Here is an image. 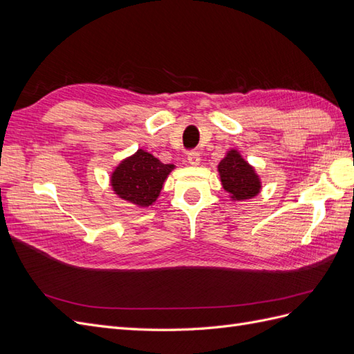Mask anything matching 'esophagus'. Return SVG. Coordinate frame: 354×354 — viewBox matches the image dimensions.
<instances>
[{
    "instance_id": "1",
    "label": "esophagus",
    "mask_w": 354,
    "mask_h": 354,
    "mask_svg": "<svg viewBox=\"0 0 354 354\" xmlns=\"http://www.w3.org/2000/svg\"><path fill=\"white\" fill-rule=\"evenodd\" d=\"M187 162L190 164V165H199V162H201V155H199V152H196V151H190L189 153H187Z\"/></svg>"
}]
</instances>
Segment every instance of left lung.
Returning <instances> with one entry per match:
<instances>
[{
    "instance_id": "obj_1",
    "label": "left lung",
    "mask_w": 354,
    "mask_h": 354,
    "mask_svg": "<svg viewBox=\"0 0 354 354\" xmlns=\"http://www.w3.org/2000/svg\"><path fill=\"white\" fill-rule=\"evenodd\" d=\"M218 173L224 190L236 201L251 199L261 189L259 176L238 151H230L221 159Z\"/></svg>"
}]
</instances>
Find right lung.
<instances>
[{"instance_id": "obj_1", "label": "right lung", "mask_w": 354, "mask_h": 354, "mask_svg": "<svg viewBox=\"0 0 354 354\" xmlns=\"http://www.w3.org/2000/svg\"><path fill=\"white\" fill-rule=\"evenodd\" d=\"M174 169L173 164H162L143 149L124 159L111 176L115 194L138 207H149L156 201L164 181Z\"/></svg>"}]
</instances>
